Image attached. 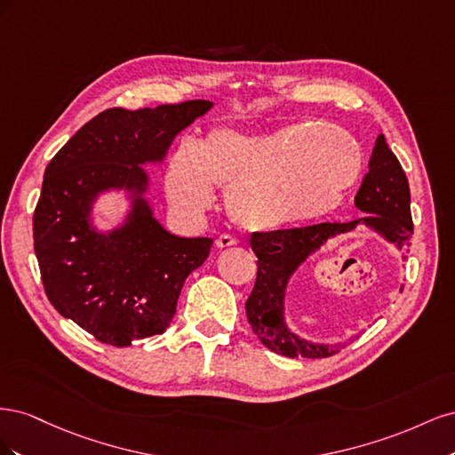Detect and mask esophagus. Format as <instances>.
Segmentation results:
<instances>
[{"instance_id":"34e87169","label":"esophagus","mask_w":455,"mask_h":455,"mask_svg":"<svg viewBox=\"0 0 455 455\" xmlns=\"http://www.w3.org/2000/svg\"><path fill=\"white\" fill-rule=\"evenodd\" d=\"M233 244H237V239L231 237V235H226V233L216 239L218 249H228V246H233Z\"/></svg>"}]
</instances>
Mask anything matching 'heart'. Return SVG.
I'll return each instance as SVG.
<instances>
[{"label": "heart", "mask_w": 455, "mask_h": 455, "mask_svg": "<svg viewBox=\"0 0 455 455\" xmlns=\"http://www.w3.org/2000/svg\"><path fill=\"white\" fill-rule=\"evenodd\" d=\"M353 136L334 125L296 123L269 132L218 129L199 146L182 144L167 169V196L178 211L199 214L212 186L251 231H275L334 212L361 172Z\"/></svg>", "instance_id": "heart-1"}]
</instances>
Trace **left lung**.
<instances>
[{"instance_id": "obj_1", "label": "left lung", "mask_w": 455, "mask_h": 455, "mask_svg": "<svg viewBox=\"0 0 455 455\" xmlns=\"http://www.w3.org/2000/svg\"><path fill=\"white\" fill-rule=\"evenodd\" d=\"M368 167L355 196L356 209L366 216L343 224L323 222L306 228L252 233L251 246L258 256V273L252 294L246 299V319L254 334L273 353L291 359H326L347 346V343H334V346L311 343L292 334L284 324V292L288 281L330 237L364 224L395 243L398 249H404L414 233L408 178L383 134L378 136Z\"/></svg>"}]
</instances>
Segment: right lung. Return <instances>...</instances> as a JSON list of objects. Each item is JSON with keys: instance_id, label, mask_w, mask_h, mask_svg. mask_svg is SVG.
<instances>
[{"instance_id": "add662e5", "label": "right lung", "mask_w": 455, "mask_h": 455, "mask_svg": "<svg viewBox=\"0 0 455 455\" xmlns=\"http://www.w3.org/2000/svg\"><path fill=\"white\" fill-rule=\"evenodd\" d=\"M211 108L209 100L109 108L47 164L34 211L41 281L54 309L108 346L163 334L188 275L209 258L211 237H176L154 218L142 164L163 161L174 136ZM108 188L131 190L133 209L125 225L99 234L90 209Z\"/></svg>"}]
</instances>
